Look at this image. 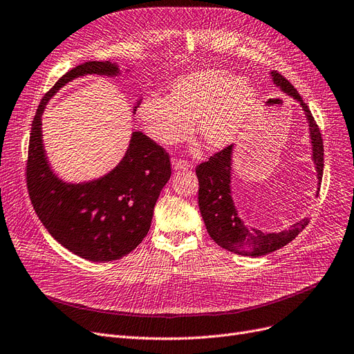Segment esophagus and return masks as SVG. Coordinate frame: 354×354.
<instances>
[{
    "mask_svg": "<svg viewBox=\"0 0 354 354\" xmlns=\"http://www.w3.org/2000/svg\"><path fill=\"white\" fill-rule=\"evenodd\" d=\"M172 167L175 170H188L191 169V163L185 159H179V157H174L172 159Z\"/></svg>",
    "mask_w": 354,
    "mask_h": 354,
    "instance_id": "34e87169",
    "label": "esophagus"
}]
</instances>
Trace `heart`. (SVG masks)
I'll return each mask as SVG.
<instances>
[{"mask_svg":"<svg viewBox=\"0 0 354 354\" xmlns=\"http://www.w3.org/2000/svg\"><path fill=\"white\" fill-rule=\"evenodd\" d=\"M257 100L252 86L225 70H203L170 86L169 97L149 96L138 106L147 134L162 146H175L197 134L208 150H220L236 138Z\"/></svg>","mask_w":354,"mask_h":354,"instance_id":"b5f03b06","label":"heart"}]
</instances>
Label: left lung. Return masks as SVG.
I'll use <instances>...</instances> for the list:
<instances>
[{
  "instance_id": "left-lung-1",
  "label": "left lung",
  "mask_w": 354,
  "mask_h": 354,
  "mask_svg": "<svg viewBox=\"0 0 354 354\" xmlns=\"http://www.w3.org/2000/svg\"><path fill=\"white\" fill-rule=\"evenodd\" d=\"M274 84L280 87L284 93L296 99L304 108L309 122L312 140V157L315 162L318 180L321 185L324 174V144L319 127L302 100L293 84L277 71H271ZM232 150L233 146L225 147L210 156L207 162L195 167L198 178V207L205 223L207 232L212 239L225 250L245 257H261L280 250L292 242L302 232L309 218H304L295 223L289 230L279 233H264L257 229H250L239 218L236 207L232 200L230 192V174H232Z\"/></svg>"
}]
</instances>
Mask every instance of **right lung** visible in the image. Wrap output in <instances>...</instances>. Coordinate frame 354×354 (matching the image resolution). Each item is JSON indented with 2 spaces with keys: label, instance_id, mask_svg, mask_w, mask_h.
Instances as JSON below:
<instances>
[{
  "label": "right lung",
  "instance_id": "add662e5",
  "mask_svg": "<svg viewBox=\"0 0 354 354\" xmlns=\"http://www.w3.org/2000/svg\"><path fill=\"white\" fill-rule=\"evenodd\" d=\"M118 73L109 61H87L65 73L39 103L26 163L29 197L39 220L70 252L95 263L120 259L146 238L156 201L172 174L170 157L136 131L124 159L108 175L86 184H65L48 165L41 116L57 90L74 78Z\"/></svg>",
  "mask_w": 354,
  "mask_h": 354
}]
</instances>
